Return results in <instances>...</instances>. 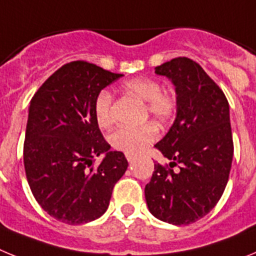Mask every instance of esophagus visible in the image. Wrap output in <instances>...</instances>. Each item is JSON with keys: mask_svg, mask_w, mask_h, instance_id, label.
<instances>
[{"mask_svg": "<svg viewBox=\"0 0 256 256\" xmlns=\"http://www.w3.org/2000/svg\"><path fill=\"white\" fill-rule=\"evenodd\" d=\"M126 160H128V162H134V159H136V156L134 155H130V154H126Z\"/></svg>", "mask_w": 256, "mask_h": 256, "instance_id": "34e87169", "label": "esophagus"}]
</instances>
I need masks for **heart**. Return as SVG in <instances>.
<instances>
[{
    "instance_id": "obj_1",
    "label": "heart",
    "mask_w": 256,
    "mask_h": 256,
    "mask_svg": "<svg viewBox=\"0 0 256 256\" xmlns=\"http://www.w3.org/2000/svg\"><path fill=\"white\" fill-rule=\"evenodd\" d=\"M123 88L144 101L146 115L150 114L160 123L172 120L177 112L178 101L176 94L169 90H162L160 83L155 79L148 76L133 78L124 82ZM112 102V94L106 90L98 92L94 98V118L102 128H108L114 123ZM158 134L159 130L152 123H146L141 126H119L110 134V144L115 150L136 155L148 148L158 138Z\"/></svg>"
}]
</instances>
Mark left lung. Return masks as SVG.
Segmentation results:
<instances>
[{"instance_id":"left-lung-1","label":"left lung","mask_w":256,"mask_h":256,"mask_svg":"<svg viewBox=\"0 0 256 256\" xmlns=\"http://www.w3.org/2000/svg\"><path fill=\"white\" fill-rule=\"evenodd\" d=\"M155 73L172 79L178 108L169 132L155 144L169 162L155 164L144 198L158 219L187 226L206 216L227 186L234 158L230 106L220 87L191 58H172Z\"/></svg>"}]
</instances>
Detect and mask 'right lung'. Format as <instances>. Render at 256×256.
<instances>
[{
    "label": "right lung",
    "instance_id": "add662e5",
    "mask_svg": "<svg viewBox=\"0 0 256 256\" xmlns=\"http://www.w3.org/2000/svg\"><path fill=\"white\" fill-rule=\"evenodd\" d=\"M122 76L72 61L32 97L24 141L26 180L40 208L56 220L83 224L100 218L126 173V156L108 151L94 112L97 94ZM102 152L106 156L94 166Z\"/></svg>",
    "mask_w": 256,
    "mask_h": 256
}]
</instances>
